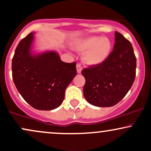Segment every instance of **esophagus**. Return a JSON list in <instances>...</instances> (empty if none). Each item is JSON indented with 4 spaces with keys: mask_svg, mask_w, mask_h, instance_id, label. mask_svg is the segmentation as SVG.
I'll return each instance as SVG.
<instances>
[{
    "mask_svg": "<svg viewBox=\"0 0 151 151\" xmlns=\"http://www.w3.org/2000/svg\"><path fill=\"white\" fill-rule=\"evenodd\" d=\"M81 70H82V67H81L80 63H78L77 65V73H81Z\"/></svg>",
    "mask_w": 151,
    "mask_h": 151,
    "instance_id": "34e87169",
    "label": "esophagus"
}]
</instances>
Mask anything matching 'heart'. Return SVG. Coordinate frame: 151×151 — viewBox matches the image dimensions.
<instances>
[{"mask_svg": "<svg viewBox=\"0 0 151 151\" xmlns=\"http://www.w3.org/2000/svg\"><path fill=\"white\" fill-rule=\"evenodd\" d=\"M111 47L110 40L97 36L85 38L75 44V48L78 51L84 52L82 57L84 63L91 66L103 63L110 55Z\"/></svg>", "mask_w": 151, "mask_h": 151, "instance_id": "obj_1", "label": "heart"}]
</instances>
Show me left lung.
Returning <instances> with one entry per match:
<instances>
[{
  "label": "left lung",
  "mask_w": 151,
  "mask_h": 151,
  "mask_svg": "<svg viewBox=\"0 0 151 151\" xmlns=\"http://www.w3.org/2000/svg\"><path fill=\"white\" fill-rule=\"evenodd\" d=\"M136 58L131 42L115 32L114 50L101 65L81 71L85 78L84 98L96 106L116 105L126 96L136 77Z\"/></svg>",
  "instance_id": "left-lung-1"
}]
</instances>
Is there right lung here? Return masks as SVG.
<instances>
[{
	"mask_svg": "<svg viewBox=\"0 0 151 151\" xmlns=\"http://www.w3.org/2000/svg\"><path fill=\"white\" fill-rule=\"evenodd\" d=\"M31 32L22 39L12 60L14 84L25 101L38 110L58 108L65 99V89L77 75L76 62L66 63L55 52L33 56Z\"/></svg>",
	"mask_w": 151,
	"mask_h": 151,
	"instance_id": "right-lung-1",
	"label": "right lung"
}]
</instances>
